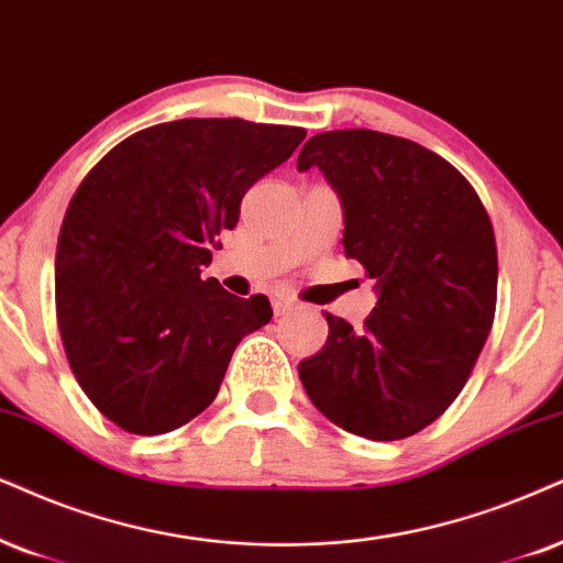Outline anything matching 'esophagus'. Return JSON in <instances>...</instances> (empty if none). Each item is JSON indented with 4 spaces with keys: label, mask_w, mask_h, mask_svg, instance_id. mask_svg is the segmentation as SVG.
<instances>
[{
    "label": "esophagus",
    "mask_w": 563,
    "mask_h": 563,
    "mask_svg": "<svg viewBox=\"0 0 563 563\" xmlns=\"http://www.w3.org/2000/svg\"><path fill=\"white\" fill-rule=\"evenodd\" d=\"M294 306H296V301H294V298H290L288 294H275V296H273V311H275V317L288 314V311H294Z\"/></svg>",
    "instance_id": "1"
}]
</instances>
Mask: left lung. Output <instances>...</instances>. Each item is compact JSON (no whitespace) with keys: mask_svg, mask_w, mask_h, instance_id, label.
<instances>
[{"mask_svg":"<svg viewBox=\"0 0 563 563\" xmlns=\"http://www.w3.org/2000/svg\"><path fill=\"white\" fill-rule=\"evenodd\" d=\"M311 166L343 199L345 257L364 265L379 298L361 332L324 314L327 343L298 376L340 429L412 437L462 393L494 324V225L450 161L395 134H314L298 153V170Z\"/></svg>","mask_w":563,"mask_h":563,"instance_id":"left-lung-1","label":"left lung"}]
</instances>
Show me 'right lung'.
<instances>
[{
    "instance_id": "1",
    "label": "right lung",
    "mask_w": 563,
    "mask_h": 563,
    "mask_svg": "<svg viewBox=\"0 0 563 563\" xmlns=\"http://www.w3.org/2000/svg\"><path fill=\"white\" fill-rule=\"evenodd\" d=\"M306 130L179 119L119 142L85 176L56 244V322L82 393L119 429L155 437L216 400L231 355L273 319L267 296L202 280L241 199Z\"/></svg>"
}]
</instances>
